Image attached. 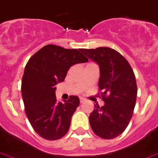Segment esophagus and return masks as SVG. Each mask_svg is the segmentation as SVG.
<instances>
[{"mask_svg":"<svg viewBox=\"0 0 158 158\" xmlns=\"http://www.w3.org/2000/svg\"><path fill=\"white\" fill-rule=\"evenodd\" d=\"M79 101H80V103H83V102H84V101H85V99H84V98H83V97H80Z\"/></svg>","mask_w":158,"mask_h":158,"instance_id":"esophagus-1","label":"esophagus"}]
</instances>
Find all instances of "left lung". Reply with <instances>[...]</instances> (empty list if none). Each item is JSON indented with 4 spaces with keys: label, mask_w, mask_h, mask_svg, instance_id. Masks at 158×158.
<instances>
[{
    "label": "left lung",
    "mask_w": 158,
    "mask_h": 158,
    "mask_svg": "<svg viewBox=\"0 0 158 158\" xmlns=\"http://www.w3.org/2000/svg\"><path fill=\"white\" fill-rule=\"evenodd\" d=\"M99 66L98 85L102 107L95 105L89 116V123L97 135L114 139L123 132L133 114L137 96L134 72L128 61L118 52L107 47L80 49Z\"/></svg>",
    "instance_id": "left-lung-1"
}]
</instances>
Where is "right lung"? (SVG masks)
I'll list each match as a JSON object with an SVG mask.
<instances>
[{"instance_id":"1","label":"right lung","mask_w":158,"mask_h":158,"mask_svg":"<svg viewBox=\"0 0 158 158\" xmlns=\"http://www.w3.org/2000/svg\"><path fill=\"white\" fill-rule=\"evenodd\" d=\"M87 61L80 49L53 44L40 48L27 61L22 79V96L31 125L44 139L55 140L67 133L79 98L70 96L67 101H57L56 85L64 81L71 66Z\"/></svg>"}]
</instances>
